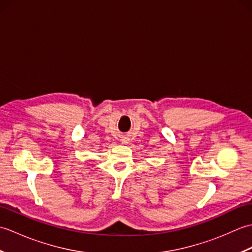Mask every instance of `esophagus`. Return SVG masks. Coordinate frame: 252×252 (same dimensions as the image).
<instances>
[{"label":"esophagus","mask_w":252,"mask_h":252,"mask_svg":"<svg viewBox=\"0 0 252 252\" xmlns=\"http://www.w3.org/2000/svg\"><path fill=\"white\" fill-rule=\"evenodd\" d=\"M125 143H127V142H126H126H125Z\"/></svg>","instance_id":"1"}]
</instances>
